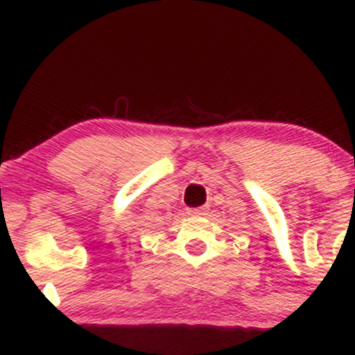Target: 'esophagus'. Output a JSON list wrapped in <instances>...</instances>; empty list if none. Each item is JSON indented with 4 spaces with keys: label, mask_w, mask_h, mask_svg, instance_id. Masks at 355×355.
I'll return each instance as SVG.
<instances>
[{
    "label": "esophagus",
    "mask_w": 355,
    "mask_h": 355,
    "mask_svg": "<svg viewBox=\"0 0 355 355\" xmlns=\"http://www.w3.org/2000/svg\"><path fill=\"white\" fill-rule=\"evenodd\" d=\"M187 214H189L190 217H200V215H205V209H189Z\"/></svg>",
    "instance_id": "34e87169"
}]
</instances>
